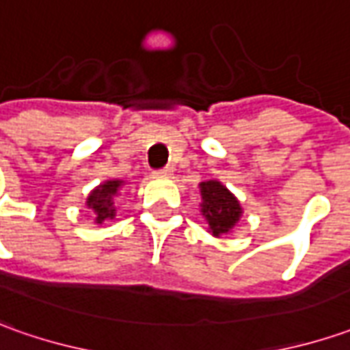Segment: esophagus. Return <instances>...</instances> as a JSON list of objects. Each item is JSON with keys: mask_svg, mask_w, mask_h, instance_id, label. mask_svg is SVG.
Instances as JSON below:
<instances>
[{"mask_svg": "<svg viewBox=\"0 0 350 350\" xmlns=\"http://www.w3.org/2000/svg\"><path fill=\"white\" fill-rule=\"evenodd\" d=\"M172 172H174L172 168H163V170H157V172H154V176H157V178H170V176H172Z\"/></svg>", "mask_w": 350, "mask_h": 350, "instance_id": "esophagus-1", "label": "esophagus"}]
</instances>
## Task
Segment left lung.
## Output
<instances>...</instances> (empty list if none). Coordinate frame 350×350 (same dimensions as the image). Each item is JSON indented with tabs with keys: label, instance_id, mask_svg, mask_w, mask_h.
Segmentation results:
<instances>
[{
	"label": "left lung",
	"instance_id": "8db88e82",
	"mask_svg": "<svg viewBox=\"0 0 350 350\" xmlns=\"http://www.w3.org/2000/svg\"><path fill=\"white\" fill-rule=\"evenodd\" d=\"M199 193H201L199 213L207 223V230L215 238L232 232V228L240 223L244 215V209L234 193L219 180L201 182Z\"/></svg>",
	"mask_w": 350,
	"mask_h": 350
}]
</instances>
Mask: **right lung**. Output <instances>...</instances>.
I'll return each instance as SVG.
<instances>
[{"label":"right lung","instance_id":"add662e5","mask_svg":"<svg viewBox=\"0 0 350 350\" xmlns=\"http://www.w3.org/2000/svg\"><path fill=\"white\" fill-rule=\"evenodd\" d=\"M126 187L124 180H106L92 189L87 198V207L94 213V223L104 224L116 217V201L120 198L122 189Z\"/></svg>","mask_w":350,"mask_h":350}]
</instances>
